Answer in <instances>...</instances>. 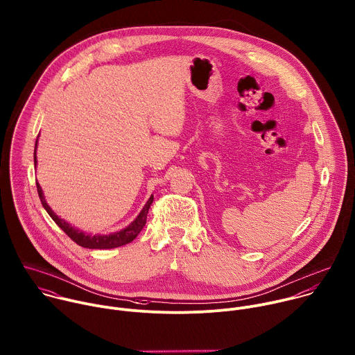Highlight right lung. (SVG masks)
<instances>
[{
  "label": "right lung",
  "mask_w": 355,
  "mask_h": 355,
  "mask_svg": "<svg viewBox=\"0 0 355 355\" xmlns=\"http://www.w3.org/2000/svg\"><path fill=\"white\" fill-rule=\"evenodd\" d=\"M35 150H37V141H35V149H34V166L37 167V156H35ZM37 184V192H38V196H40V200H41V205L42 207L46 210V213L51 216V218L56 223V225L71 239L74 241L77 245H80L81 248H87V249H114V248H119V246H123V245H127L130 242H132L138 234L142 231V228L145 227L146 224V216H148V211H149V207L153 202V195H150V198L148 199V202L145 203V206L142 207V210L139 211V214L137 216V218L130 224L127 225L125 228L117 231V232H112V234H107V235H99V234H95V235H91V234H87L76 227H73L71 224H69L67 221H64L63 218H60L59 216H56L53 213V210L49 207V205L46 203L45 200V196H44V192L40 187L38 182Z\"/></svg>",
  "instance_id": "obj_1"
}]
</instances>
